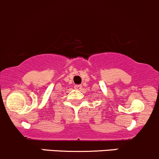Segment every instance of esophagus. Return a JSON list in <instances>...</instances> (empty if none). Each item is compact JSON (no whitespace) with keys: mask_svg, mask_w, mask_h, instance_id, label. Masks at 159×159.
<instances>
[{"mask_svg":"<svg viewBox=\"0 0 159 159\" xmlns=\"http://www.w3.org/2000/svg\"><path fill=\"white\" fill-rule=\"evenodd\" d=\"M74 87L76 89H80L82 88V85H75Z\"/></svg>","mask_w":159,"mask_h":159,"instance_id":"obj_1","label":"esophagus"}]
</instances>
